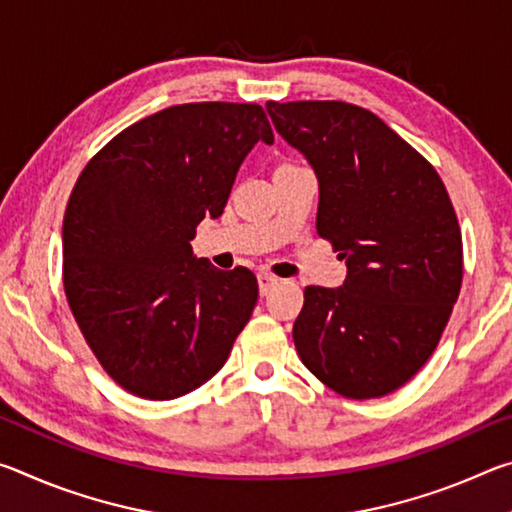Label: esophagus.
<instances>
[{
	"instance_id": "esophagus-1",
	"label": "esophagus",
	"mask_w": 512,
	"mask_h": 512,
	"mask_svg": "<svg viewBox=\"0 0 512 512\" xmlns=\"http://www.w3.org/2000/svg\"><path fill=\"white\" fill-rule=\"evenodd\" d=\"M257 284H259V293H262V296H266L268 291H271L273 287H277V284H280V277H275L271 273H257Z\"/></svg>"
}]
</instances>
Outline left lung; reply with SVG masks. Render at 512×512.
<instances>
[{
    "instance_id": "8db88e82",
    "label": "left lung",
    "mask_w": 512,
    "mask_h": 512,
    "mask_svg": "<svg viewBox=\"0 0 512 512\" xmlns=\"http://www.w3.org/2000/svg\"><path fill=\"white\" fill-rule=\"evenodd\" d=\"M266 112L314 169L316 230L348 266L341 287L305 289L300 359L352 400L393 393L436 350L461 291V230L443 180L366 108L268 101Z\"/></svg>"
}]
</instances>
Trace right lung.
Instances as JSON below:
<instances>
[{"mask_svg": "<svg viewBox=\"0 0 512 512\" xmlns=\"http://www.w3.org/2000/svg\"><path fill=\"white\" fill-rule=\"evenodd\" d=\"M273 144L257 103H183L121 131L76 180L63 219L69 309L128 393L176 400L223 368L257 302L248 268L196 257L241 162Z\"/></svg>", "mask_w": 512, "mask_h": 512, "instance_id": "right-lung-1", "label": "right lung"}]
</instances>
